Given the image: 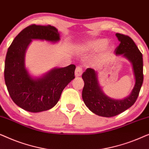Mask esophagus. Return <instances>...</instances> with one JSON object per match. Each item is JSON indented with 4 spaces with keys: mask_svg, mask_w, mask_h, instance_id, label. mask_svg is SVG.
<instances>
[{
    "mask_svg": "<svg viewBox=\"0 0 149 149\" xmlns=\"http://www.w3.org/2000/svg\"><path fill=\"white\" fill-rule=\"evenodd\" d=\"M83 72V69L80 66H77L76 68V70H75V77H80L81 74H82Z\"/></svg>",
    "mask_w": 149,
    "mask_h": 149,
    "instance_id": "esophagus-1",
    "label": "esophagus"
}]
</instances>
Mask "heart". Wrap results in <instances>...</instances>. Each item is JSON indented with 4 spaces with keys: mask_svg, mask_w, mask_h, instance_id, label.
I'll use <instances>...</instances> for the list:
<instances>
[{
    "mask_svg": "<svg viewBox=\"0 0 149 149\" xmlns=\"http://www.w3.org/2000/svg\"><path fill=\"white\" fill-rule=\"evenodd\" d=\"M108 43L107 39L105 38H101V39H97L93 41H91L87 45V46L89 48L94 49H97L102 48L106 46Z\"/></svg>",
    "mask_w": 149,
    "mask_h": 149,
    "instance_id": "obj_1",
    "label": "heart"
}]
</instances>
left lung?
Instances as JSON below:
<instances>
[{"instance_id": "left-lung-1", "label": "left lung", "mask_w": 149, "mask_h": 149, "mask_svg": "<svg viewBox=\"0 0 149 149\" xmlns=\"http://www.w3.org/2000/svg\"><path fill=\"white\" fill-rule=\"evenodd\" d=\"M116 36L120 44L115 49L117 56L121 55L132 63L136 83L129 96L123 100H115L106 95L100 87L97 72L88 68L83 73L85 85L82 97L85 104L91 112L98 116L111 117L123 113L135 103L143 83V59L142 54L130 36L119 33Z\"/></svg>"}]
</instances>
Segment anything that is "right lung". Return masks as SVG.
I'll use <instances>...</instances> for the list:
<instances>
[{
  "mask_svg": "<svg viewBox=\"0 0 149 149\" xmlns=\"http://www.w3.org/2000/svg\"><path fill=\"white\" fill-rule=\"evenodd\" d=\"M32 39L56 42L60 40L58 30L52 26L30 25L22 30L8 49L5 62V84L13 101L32 113L47 111L58 103L63 89L75 78L76 66L50 70L40 78L33 79L25 68L24 58Z\"/></svg>",
  "mask_w": 149,
  "mask_h": 149,
  "instance_id": "1",
  "label": "right lung"
}]
</instances>
